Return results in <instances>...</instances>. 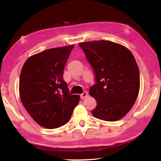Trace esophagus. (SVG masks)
<instances>
[{
    "instance_id": "1",
    "label": "esophagus",
    "mask_w": 161,
    "mask_h": 161,
    "mask_svg": "<svg viewBox=\"0 0 161 161\" xmlns=\"http://www.w3.org/2000/svg\"><path fill=\"white\" fill-rule=\"evenodd\" d=\"M87 95H88V94H87V92L86 91H85V92H82V94H80V98L82 99H85V97H86Z\"/></svg>"
}]
</instances>
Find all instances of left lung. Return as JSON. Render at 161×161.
Instances as JSON below:
<instances>
[{
  "label": "left lung",
  "instance_id": "obj_1",
  "mask_svg": "<svg viewBox=\"0 0 161 161\" xmlns=\"http://www.w3.org/2000/svg\"><path fill=\"white\" fill-rule=\"evenodd\" d=\"M95 74L89 94L97 101L92 114L99 119L119 120L131 109L140 89V72L135 58L125 47L100 40L80 43Z\"/></svg>",
  "mask_w": 161,
  "mask_h": 161
}]
</instances>
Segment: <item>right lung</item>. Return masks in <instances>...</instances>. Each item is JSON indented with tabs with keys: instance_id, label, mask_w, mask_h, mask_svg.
I'll list each match as a JSON object with an SVG mask.
<instances>
[{
	"instance_id": "add662e5",
	"label": "right lung",
	"mask_w": 161,
	"mask_h": 161,
	"mask_svg": "<svg viewBox=\"0 0 161 161\" xmlns=\"http://www.w3.org/2000/svg\"><path fill=\"white\" fill-rule=\"evenodd\" d=\"M75 46L55 47L29 58L19 78L22 103L36 122L47 129L69 122L79 96L70 95L63 73Z\"/></svg>"
}]
</instances>
